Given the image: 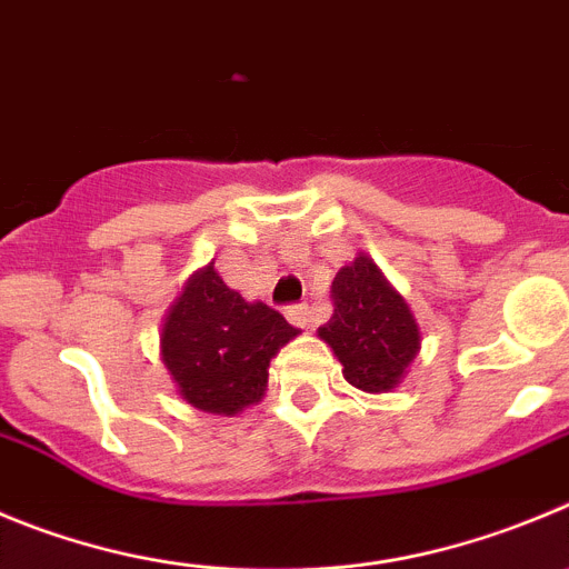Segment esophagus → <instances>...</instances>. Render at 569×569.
Masks as SVG:
<instances>
[{"label": "esophagus", "mask_w": 569, "mask_h": 569, "mask_svg": "<svg viewBox=\"0 0 569 569\" xmlns=\"http://www.w3.org/2000/svg\"><path fill=\"white\" fill-rule=\"evenodd\" d=\"M286 317H289L295 326L309 328L311 320H315V311H311L309 302H295V306H289V309H286Z\"/></svg>", "instance_id": "esophagus-1"}]
</instances>
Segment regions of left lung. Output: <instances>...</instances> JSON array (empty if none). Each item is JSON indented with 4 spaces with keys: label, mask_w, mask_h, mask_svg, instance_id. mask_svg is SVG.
Returning <instances> with one entry per match:
<instances>
[{
    "label": "left lung",
    "mask_w": 569,
    "mask_h": 569,
    "mask_svg": "<svg viewBox=\"0 0 569 569\" xmlns=\"http://www.w3.org/2000/svg\"><path fill=\"white\" fill-rule=\"evenodd\" d=\"M333 315L320 337L342 362V376L365 392H385L401 381L421 348V333L373 260L359 254L331 283Z\"/></svg>",
    "instance_id": "8db88e82"
}]
</instances>
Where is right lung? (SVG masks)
<instances>
[{
    "instance_id": "right-lung-1",
    "label": "right lung",
    "mask_w": 569,
    "mask_h": 569,
    "mask_svg": "<svg viewBox=\"0 0 569 569\" xmlns=\"http://www.w3.org/2000/svg\"><path fill=\"white\" fill-rule=\"evenodd\" d=\"M297 328L263 302H247L219 272L193 274L162 328V362L188 405L236 416L254 405L269 362Z\"/></svg>"
}]
</instances>
